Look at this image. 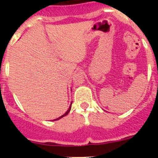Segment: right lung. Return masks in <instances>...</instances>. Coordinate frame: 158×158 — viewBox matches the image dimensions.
Wrapping results in <instances>:
<instances>
[{
	"label": "right lung",
	"instance_id": "1",
	"mask_svg": "<svg viewBox=\"0 0 158 158\" xmlns=\"http://www.w3.org/2000/svg\"><path fill=\"white\" fill-rule=\"evenodd\" d=\"M70 109H71V105H70V106H69V110H67L66 112L64 113V115H61V116H60V117H59V118H57V119H56V120H59V119H60V118H62V117H63V116H64V115H67V114H68V113H69V110H70Z\"/></svg>",
	"mask_w": 158,
	"mask_h": 158
}]
</instances>
